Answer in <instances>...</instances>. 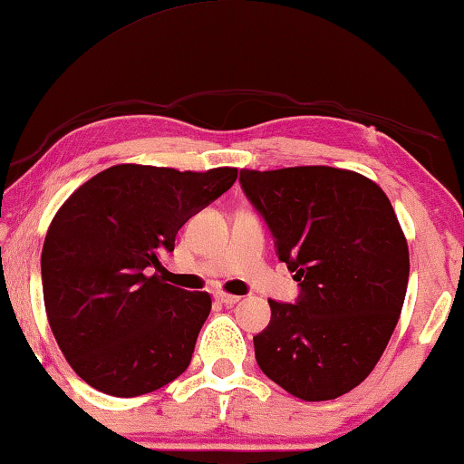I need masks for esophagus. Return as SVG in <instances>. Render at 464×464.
<instances>
[{"mask_svg": "<svg viewBox=\"0 0 464 464\" xmlns=\"http://www.w3.org/2000/svg\"><path fill=\"white\" fill-rule=\"evenodd\" d=\"M217 300L227 304V306H231V304H237L241 298L239 295H233V294H225V292H217Z\"/></svg>", "mask_w": 464, "mask_h": 464, "instance_id": "1", "label": "esophagus"}]
</instances>
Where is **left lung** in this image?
Instances as JSON below:
<instances>
[{
    "mask_svg": "<svg viewBox=\"0 0 464 464\" xmlns=\"http://www.w3.org/2000/svg\"><path fill=\"white\" fill-rule=\"evenodd\" d=\"M239 181L302 287L295 304L268 300L256 361L295 398H340L371 375L402 313L411 260L392 202L334 166L244 169Z\"/></svg>",
    "mask_w": 464,
    "mask_h": 464,
    "instance_id": "8db88e82",
    "label": "left lung"
}]
</instances>
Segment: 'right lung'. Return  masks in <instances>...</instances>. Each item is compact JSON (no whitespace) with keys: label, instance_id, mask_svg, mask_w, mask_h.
<instances>
[{"label":"right lung","instance_id":"obj_1","mask_svg":"<svg viewBox=\"0 0 464 464\" xmlns=\"http://www.w3.org/2000/svg\"><path fill=\"white\" fill-rule=\"evenodd\" d=\"M237 169L206 172L116 164L71 193L41 252L52 334L95 390L133 398L160 390L191 362L212 300L162 283L148 266L175 250L193 212L231 188Z\"/></svg>","mask_w":464,"mask_h":464}]
</instances>
